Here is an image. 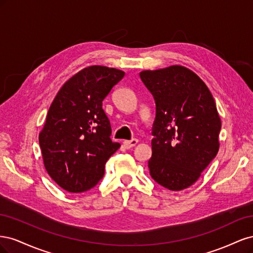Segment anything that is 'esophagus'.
<instances>
[{
    "label": "esophagus",
    "mask_w": 253,
    "mask_h": 253,
    "mask_svg": "<svg viewBox=\"0 0 253 253\" xmlns=\"http://www.w3.org/2000/svg\"><path fill=\"white\" fill-rule=\"evenodd\" d=\"M137 142H138V140L133 138V139H131V140H125V141H124V144H125V147H126V149H131V148L135 147V145L137 144Z\"/></svg>",
    "instance_id": "34e87169"
}]
</instances>
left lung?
<instances>
[{
    "instance_id": "8db88e82",
    "label": "left lung",
    "mask_w": 253,
    "mask_h": 253,
    "mask_svg": "<svg viewBox=\"0 0 253 253\" xmlns=\"http://www.w3.org/2000/svg\"><path fill=\"white\" fill-rule=\"evenodd\" d=\"M139 76L156 104L150 175L171 191L187 189L219 149L215 101L205 82L185 66L142 71Z\"/></svg>"
}]
</instances>
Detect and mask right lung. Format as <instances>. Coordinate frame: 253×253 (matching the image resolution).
<instances>
[{"label": "right lung", "mask_w": 253, "mask_h": 253, "mask_svg": "<svg viewBox=\"0 0 253 253\" xmlns=\"http://www.w3.org/2000/svg\"><path fill=\"white\" fill-rule=\"evenodd\" d=\"M124 76L117 68L91 65L68 79L53 99L39 143L48 175L68 192L95 187L120 148L111 139L102 101Z\"/></svg>", "instance_id": "add662e5"}]
</instances>
